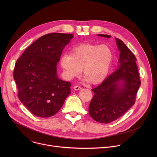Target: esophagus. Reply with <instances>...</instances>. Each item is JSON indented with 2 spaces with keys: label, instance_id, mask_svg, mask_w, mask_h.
<instances>
[{
  "label": "esophagus",
  "instance_id": "esophagus-1",
  "mask_svg": "<svg viewBox=\"0 0 157 157\" xmlns=\"http://www.w3.org/2000/svg\"><path fill=\"white\" fill-rule=\"evenodd\" d=\"M73 89H75V91H78V90H80V89H81V86H79L78 85H76V86H74Z\"/></svg>",
  "mask_w": 157,
  "mask_h": 157
}]
</instances>
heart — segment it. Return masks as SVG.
<instances>
[{
  "instance_id": "obj_1",
  "label": "heart",
  "mask_w": 157,
  "mask_h": 157,
  "mask_svg": "<svg viewBox=\"0 0 157 157\" xmlns=\"http://www.w3.org/2000/svg\"><path fill=\"white\" fill-rule=\"evenodd\" d=\"M113 59V52L106 44H84L61 57L60 65L66 77L71 79L80 75L87 81L98 84L107 76Z\"/></svg>"
}]
</instances>
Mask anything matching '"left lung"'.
<instances>
[{
  "label": "left lung",
  "mask_w": 157,
  "mask_h": 157,
  "mask_svg": "<svg viewBox=\"0 0 157 157\" xmlns=\"http://www.w3.org/2000/svg\"><path fill=\"white\" fill-rule=\"evenodd\" d=\"M110 38L108 35H98ZM120 52L118 69L98 86L92 89L94 95L89 104V113L96 122L108 124L119 117L135 104L140 86L139 73L133 53L116 38Z\"/></svg>",
  "instance_id": "1"
}]
</instances>
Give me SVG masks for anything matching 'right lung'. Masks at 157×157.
Returning <instances> with one entry per match:
<instances>
[{"label": "right lung", "instance_id": "add662e5", "mask_svg": "<svg viewBox=\"0 0 157 157\" xmlns=\"http://www.w3.org/2000/svg\"><path fill=\"white\" fill-rule=\"evenodd\" d=\"M73 35L52 33L30 45L15 65L18 96L35 116L50 117L59 110L71 93V83L58 78L56 66Z\"/></svg>", "mask_w": 157, "mask_h": 157}]
</instances>
